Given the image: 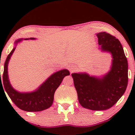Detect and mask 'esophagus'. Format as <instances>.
<instances>
[{
    "label": "esophagus",
    "instance_id": "1",
    "mask_svg": "<svg viewBox=\"0 0 135 135\" xmlns=\"http://www.w3.org/2000/svg\"><path fill=\"white\" fill-rule=\"evenodd\" d=\"M69 70H70V72L72 73V72H75V71H76L77 68L75 67V66H71L69 68Z\"/></svg>",
    "mask_w": 135,
    "mask_h": 135
}]
</instances>
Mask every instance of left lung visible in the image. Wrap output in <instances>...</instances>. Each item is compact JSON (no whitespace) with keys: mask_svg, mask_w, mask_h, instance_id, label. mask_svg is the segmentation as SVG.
I'll return each mask as SVG.
<instances>
[{"mask_svg":"<svg viewBox=\"0 0 135 135\" xmlns=\"http://www.w3.org/2000/svg\"><path fill=\"white\" fill-rule=\"evenodd\" d=\"M103 51L112 55L110 70L103 77L74 73L72 76L79 103L92 110H104L117 103L126 91L128 83V65L120 41L107 32L97 34Z\"/></svg>","mask_w":135,"mask_h":135,"instance_id":"left-lung-1","label":"left lung"}]
</instances>
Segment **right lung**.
Instances as JSON below:
<instances>
[{"mask_svg": "<svg viewBox=\"0 0 135 135\" xmlns=\"http://www.w3.org/2000/svg\"><path fill=\"white\" fill-rule=\"evenodd\" d=\"M35 39V38H26ZM22 38L17 40L15 45L22 41ZM16 47H14L11 52L7 56L4 63V72L2 78L0 80V86L2 84V88L6 91L13 103L20 109L27 112H39L47 109L51 106L53 103L54 94L55 91L59 87L65 77L70 75L68 70L63 69L52 74L44 83L35 91L30 93H20L15 90L11 85L9 80L7 66L11 56L15 51ZM3 84H2V83ZM3 86H2V85ZM5 93V92H4ZM6 94V93H5Z\"/></svg>", "mask_w": 135, "mask_h": 135, "instance_id": "right-lung-1", "label": "right lung"}]
</instances>
